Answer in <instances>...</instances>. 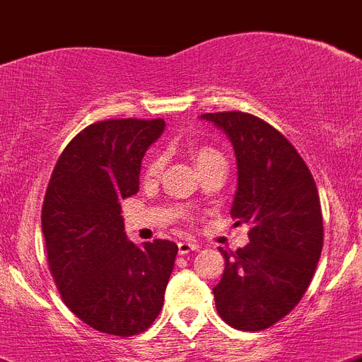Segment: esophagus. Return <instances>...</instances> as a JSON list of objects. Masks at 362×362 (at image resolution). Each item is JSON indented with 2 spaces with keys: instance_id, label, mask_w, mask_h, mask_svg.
<instances>
[{
  "instance_id": "1",
  "label": "esophagus",
  "mask_w": 362,
  "mask_h": 362,
  "mask_svg": "<svg viewBox=\"0 0 362 362\" xmlns=\"http://www.w3.org/2000/svg\"><path fill=\"white\" fill-rule=\"evenodd\" d=\"M198 248H200V245L197 241H191V239H182V241H178V253H182V255H185L189 252H194Z\"/></svg>"
}]
</instances>
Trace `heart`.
I'll list each match as a JSON object with an SVG mask.
<instances>
[{
	"label": "heart",
	"mask_w": 362,
	"mask_h": 362,
	"mask_svg": "<svg viewBox=\"0 0 362 362\" xmlns=\"http://www.w3.org/2000/svg\"><path fill=\"white\" fill-rule=\"evenodd\" d=\"M192 160L197 162V165L202 171L207 170L209 165L218 164V162H225L223 155L219 153L218 150H214L212 146H205V144H200V146H192L191 148ZM164 170V155L162 153H151L148 157L146 164H144V178L146 180H155L158 175Z\"/></svg>",
	"instance_id": "obj_1"
}]
</instances>
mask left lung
Masks as SVG:
<instances>
[{"label":"left lung","mask_w":362,"mask_h":362,"mask_svg":"<svg viewBox=\"0 0 362 362\" xmlns=\"http://www.w3.org/2000/svg\"><path fill=\"white\" fill-rule=\"evenodd\" d=\"M230 137L238 158L235 225L250 227V243L227 253L212 289L223 322L255 332L288 316L309 288L323 248L318 189L296 148L253 114L209 112Z\"/></svg>","instance_id":"left-lung-1"}]
</instances>
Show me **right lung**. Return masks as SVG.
I'll use <instances>...</instances> for the list:
<instances>
[{"instance_id": "right-lung-1", "label": "right lung", "mask_w": 362, "mask_h": 362, "mask_svg": "<svg viewBox=\"0 0 362 362\" xmlns=\"http://www.w3.org/2000/svg\"><path fill=\"white\" fill-rule=\"evenodd\" d=\"M164 119H107L64 148L42 204L48 266L64 303L112 336L151 327L164 303L178 246L128 241L119 200L139 191L141 160Z\"/></svg>"}]
</instances>
